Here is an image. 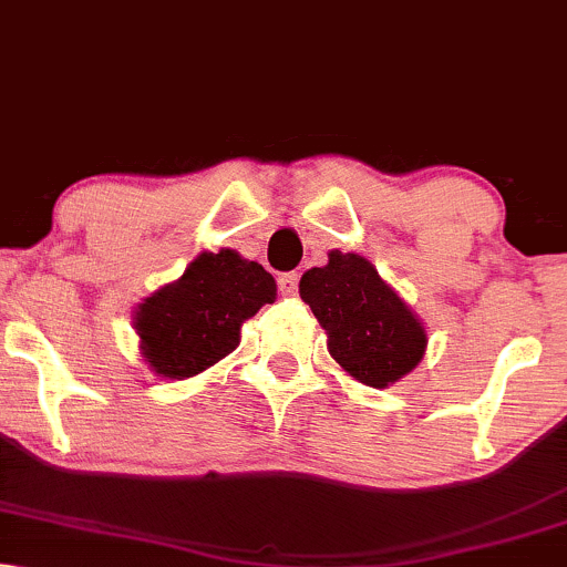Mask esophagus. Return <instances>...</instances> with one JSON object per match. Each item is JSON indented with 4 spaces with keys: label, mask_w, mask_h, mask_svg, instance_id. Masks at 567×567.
<instances>
[{
    "label": "esophagus",
    "mask_w": 567,
    "mask_h": 567,
    "mask_svg": "<svg viewBox=\"0 0 567 567\" xmlns=\"http://www.w3.org/2000/svg\"><path fill=\"white\" fill-rule=\"evenodd\" d=\"M298 275L296 271H285V275L277 277V288L282 290V296H296L298 292Z\"/></svg>",
    "instance_id": "esophagus-1"
}]
</instances>
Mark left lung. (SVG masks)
Returning a JSON list of instances; mask_svg holds the SVG:
<instances>
[{
    "mask_svg": "<svg viewBox=\"0 0 567 567\" xmlns=\"http://www.w3.org/2000/svg\"><path fill=\"white\" fill-rule=\"evenodd\" d=\"M300 298L327 329L329 353L358 382L386 386L424 358V327L363 256L332 250L327 267L300 277Z\"/></svg>",
    "mask_w": 567,
    "mask_h": 567,
    "instance_id": "8db88e82",
    "label": "left lung"
}]
</instances>
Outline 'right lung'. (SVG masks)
<instances>
[{
  "label": "right lung",
  "mask_w": 567,
  "mask_h": 567,
  "mask_svg": "<svg viewBox=\"0 0 567 567\" xmlns=\"http://www.w3.org/2000/svg\"><path fill=\"white\" fill-rule=\"evenodd\" d=\"M277 296L275 277L230 248L200 254L177 282L135 311L143 358L156 374L185 379L240 342V324Z\"/></svg>",
  "instance_id": "1"
}]
</instances>
